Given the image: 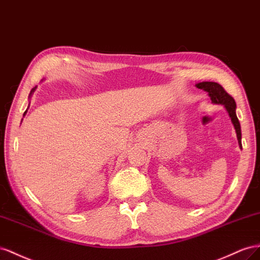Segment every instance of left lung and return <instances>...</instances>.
<instances>
[{"mask_svg":"<svg viewBox=\"0 0 260 260\" xmlns=\"http://www.w3.org/2000/svg\"><path fill=\"white\" fill-rule=\"evenodd\" d=\"M196 86L197 88L203 89V90L208 92L210 100L213 103H216V105H222L225 107L230 117H231V121L234 125V128L236 131V136H237V140H239V145L240 147H242L241 125L239 122V118H237L235 113L236 103L234 98L224 90L223 87L219 85L218 83H213V81H203V83H199Z\"/></svg>","mask_w":260,"mask_h":260,"instance_id":"obj_1","label":"left lung"}]
</instances>
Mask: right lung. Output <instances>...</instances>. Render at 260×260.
Returning a JSON list of instances; mask_svg holds the SVG:
<instances>
[{
    "mask_svg": "<svg viewBox=\"0 0 260 260\" xmlns=\"http://www.w3.org/2000/svg\"><path fill=\"white\" fill-rule=\"evenodd\" d=\"M34 90H35V88H34V89H32V90H31V92H32ZM31 92H30V93H31ZM25 113H26V112H25ZM25 113H24V114H25Z\"/></svg>",
    "mask_w": 260,
    "mask_h": 260,
    "instance_id": "1",
    "label": "right lung"
}]
</instances>
